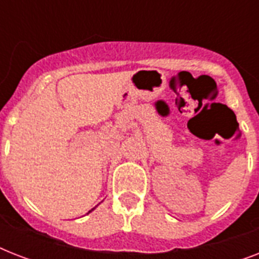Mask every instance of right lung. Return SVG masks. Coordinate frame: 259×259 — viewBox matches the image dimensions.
Masks as SVG:
<instances>
[{"mask_svg":"<svg viewBox=\"0 0 259 259\" xmlns=\"http://www.w3.org/2000/svg\"><path fill=\"white\" fill-rule=\"evenodd\" d=\"M94 209V208H93ZM93 209H91V211H93ZM91 211H89V212H91Z\"/></svg>","mask_w":259,"mask_h":259,"instance_id":"right-lung-1","label":"right lung"}]
</instances>
